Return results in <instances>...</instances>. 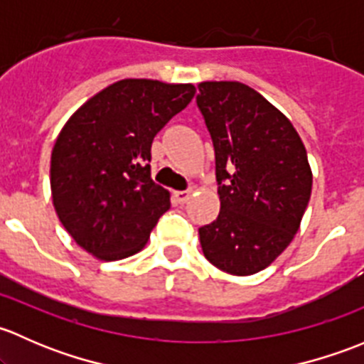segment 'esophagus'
Here are the masks:
<instances>
[{
    "label": "esophagus",
    "mask_w": 364,
    "mask_h": 364,
    "mask_svg": "<svg viewBox=\"0 0 364 364\" xmlns=\"http://www.w3.org/2000/svg\"><path fill=\"white\" fill-rule=\"evenodd\" d=\"M190 196H192V190H178V192H174V200L178 204H185L190 199Z\"/></svg>",
    "instance_id": "obj_1"
}]
</instances>
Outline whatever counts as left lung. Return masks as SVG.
Wrapping results in <instances>:
<instances>
[{"label": "left lung", "mask_w": 364, "mask_h": 364, "mask_svg": "<svg viewBox=\"0 0 364 364\" xmlns=\"http://www.w3.org/2000/svg\"><path fill=\"white\" fill-rule=\"evenodd\" d=\"M197 107L215 148L218 218L199 229L204 257L248 277L292 241L311 196L306 149L291 121L247 84L200 82Z\"/></svg>", "instance_id": "obj_1"}]
</instances>
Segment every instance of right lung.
<instances>
[{
	"mask_svg": "<svg viewBox=\"0 0 364 364\" xmlns=\"http://www.w3.org/2000/svg\"><path fill=\"white\" fill-rule=\"evenodd\" d=\"M192 84L123 79L77 109L50 155L58 218L79 247L100 260L141 252L171 193L151 179V144L192 102Z\"/></svg>",
	"mask_w": 364,
	"mask_h": 364,
	"instance_id": "obj_1",
	"label": "right lung"
}]
</instances>
